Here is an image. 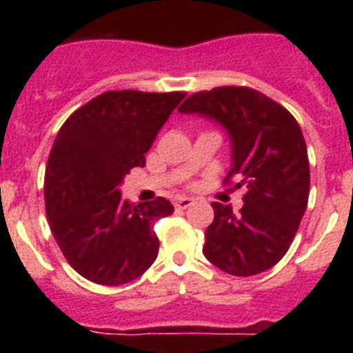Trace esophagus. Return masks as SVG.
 I'll list each match as a JSON object with an SVG mask.
<instances>
[{"label": "esophagus", "mask_w": 353, "mask_h": 353, "mask_svg": "<svg viewBox=\"0 0 353 353\" xmlns=\"http://www.w3.org/2000/svg\"><path fill=\"white\" fill-rule=\"evenodd\" d=\"M192 203H194V199H192V198H179L176 201H174V207H176V208H189Z\"/></svg>", "instance_id": "obj_1"}]
</instances>
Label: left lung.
<instances>
[{
    "label": "left lung",
    "instance_id": "1",
    "mask_svg": "<svg viewBox=\"0 0 353 353\" xmlns=\"http://www.w3.org/2000/svg\"><path fill=\"white\" fill-rule=\"evenodd\" d=\"M226 132L230 173L245 185L244 207L214 201L203 254L232 276L265 272L281 260L302 221L310 196V162L297 120L283 105L245 86H221L191 95L179 108Z\"/></svg>",
    "mask_w": 353,
    "mask_h": 353
}]
</instances>
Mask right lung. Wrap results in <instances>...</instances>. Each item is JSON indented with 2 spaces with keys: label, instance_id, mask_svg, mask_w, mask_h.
<instances>
[{
  "label": "right lung",
  "instance_id": "1",
  "mask_svg": "<svg viewBox=\"0 0 353 353\" xmlns=\"http://www.w3.org/2000/svg\"><path fill=\"white\" fill-rule=\"evenodd\" d=\"M185 93L105 92L72 113L46 170L49 226L68 263L97 285L138 279L155 261L154 224L173 214L166 198L130 203L120 185L145 166L159 130Z\"/></svg>",
  "mask_w": 353,
  "mask_h": 353
}]
</instances>
